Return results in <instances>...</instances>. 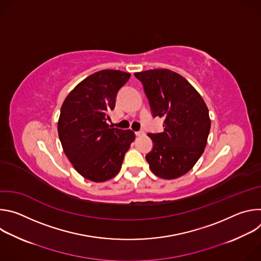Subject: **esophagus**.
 <instances>
[{
    "instance_id": "34e87169",
    "label": "esophagus",
    "mask_w": 261,
    "mask_h": 261,
    "mask_svg": "<svg viewBox=\"0 0 261 261\" xmlns=\"http://www.w3.org/2000/svg\"><path fill=\"white\" fill-rule=\"evenodd\" d=\"M135 134H136V136H142V135H144V132L143 131H137V132H135Z\"/></svg>"
}]
</instances>
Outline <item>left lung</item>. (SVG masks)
<instances>
[{"instance_id": "left-lung-1", "label": "left lung", "mask_w": 261, "mask_h": 261, "mask_svg": "<svg viewBox=\"0 0 261 261\" xmlns=\"http://www.w3.org/2000/svg\"><path fill=\"white\" fill-rule=\"evenodd\" d=\"M150 102L153 117L164 119L161 133H148L152 151L145 156L159 177L172 179L187 173L198 161L211 129L208 109L199 93L168 69L134 73Z\"/></svg>"}]
</instances>
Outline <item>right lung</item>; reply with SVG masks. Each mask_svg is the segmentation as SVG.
I'll return each mask as SVG.
<instances>
[{
	"instance_id": "1",
	"label": "right lung",
	"mask_w": 261,
	"mask_h": 261,
	"mask_svg": "<svg viewBox=\"0 0 261 261\" xmlns=\"http://www.w3.org/2000/svg\"><path fill=\"white\" fill-rule=\"evenodd\" d=\"M130 75L120 70L98 71L80 83L63 102L59 138L73 167L87 179L100 182L116 176L135 139L132 130L106 123L119 90Z\"/></svg>"
}]
</instances>
